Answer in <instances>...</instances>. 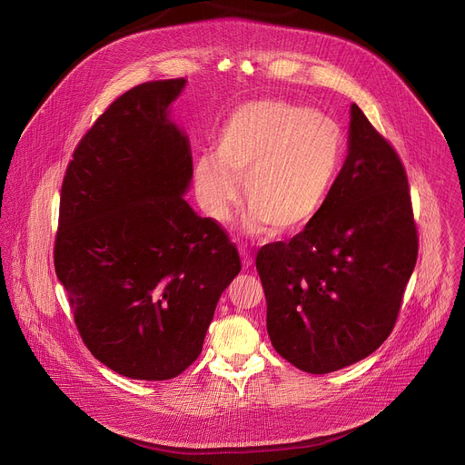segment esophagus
<instances>
[{
  "label": "esophagus",
  "mask_w": 465,
  "mask_h": 465,
  "mask_svg": "<svg viewBox=\"0 0 465 465\" xmlns=\"http://www.w3.org/2000/svg\"><path fill=\"white\" fill-rule=\"evenodd\" d=\"M239 252H241V255H242V267L244 269H248L250 264H252V261H253V255H252V252L246 248V246H239Z\"/></svg>",
  "instance_id": "34e87169"
}]
</instances>
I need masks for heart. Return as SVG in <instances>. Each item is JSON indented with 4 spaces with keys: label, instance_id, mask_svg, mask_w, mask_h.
Here are the masks:
<instances>
[{
    "label": "heart",
    "instance_id": "heart-1",
    "mask_svg": "<svg viewBox=\"0 0 465 465\" xmlns=\"http://www.w3.org/2000/svg\"><path fill=\"white\" fill-rule=\"evenodd\" d=\"M341 126L314 110L276 99L242 104L223 124L215 158L194 165V189L208 217L228 221L242 198L252 230L276 235L305 228L323 208L342 160Z\"/></svg>",
    "mask_w": 465,
    "mask_h": 465
}]
</instances>
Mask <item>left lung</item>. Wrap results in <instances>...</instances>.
<instances>
[{
	"label": "left lung",
	"mask_w": 465,
	"mask_h": 465,
	"mask_svg": "<svg viewBox=\"0 0 465 465\" xmlns=\"http://www.w3.org/2000/svg\"><path fill=\"white\" fill-rule=\"evenodd\" d=\"M418 246L403 162L353 104L348 158L322 212L255 257L274 350L307 373L373 353L400 314Z\"/></svg>",
	"instance_id": "8db88e82"
}]
</instances>
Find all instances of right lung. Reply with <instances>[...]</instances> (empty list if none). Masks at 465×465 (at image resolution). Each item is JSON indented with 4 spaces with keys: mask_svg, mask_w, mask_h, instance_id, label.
<instances>
[{
    "mask_svg": "<svg viewBox=\"0 0 465 465\" xmlns=\"http://www.w3.org/2000/svg\"><path fill=\"white\" fill-rule=\"evenodd\" d=\"M185 79L119 95L74 151L60 189L54 272L79 335L119 375L167 381L203 351L237 246L183 201L189 140L169 121Z\"/></svg>",
    "mask_w": 465,
    "mask_h": 465,
    "instance_id": "1",
    "label": "right lung"
}]
</instances>
